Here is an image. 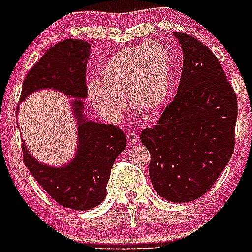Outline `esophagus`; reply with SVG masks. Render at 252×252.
<instances>
[{"label": "esophagus", "mask_w": 252, "mask_h": 252, "mask_svg": "<svg viewBox=\"0 0 252 252\" xmlns=\"http://www.w3.org/2000/svg\"><path fill=\"white\" fill-rule=\"evenodd\" d=\"M126 140H128L129 146H134V145L139 141V138L135 133H133V131H129V133L126 134Z\"/></svg>", "instance_id": "1"}]
</instances>
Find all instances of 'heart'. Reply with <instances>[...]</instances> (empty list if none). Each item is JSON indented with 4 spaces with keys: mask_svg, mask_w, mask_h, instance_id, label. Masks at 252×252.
<instances>
[{
    "mask_svg": "<svg viewBox=\"0 0 252 252\" xmlns=\"http://www.w3.org/2000/svg\"><path fill=\"white\" fill-rule=\"evenodd\" d=\"M86 85L90 105L106 121L122 118L126 96L129 106L147 119L156 118L168 101L172 89L171 56L158 44L119 51Z\"/></svg>",
    "mask_w": 252,
    "mask_h": 252,
    "instance_id": "obj_1",
    "label": "heart"
}]
</instances>
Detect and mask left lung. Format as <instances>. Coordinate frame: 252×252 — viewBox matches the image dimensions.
I'll list each match as a JSON object with an SVG mask.
<instances>
[{"mask_svg": "<svg viewBox=\"0 0 252 252\" xmlns=\"http://www.w3.org/2000/svg\"><path fill=\"white\" fill-rule=\"evenodd\" d=\"M173 35L183 51L178 93L140 140L151 154L155 191L167 201L189 202L211 189L232 157L238 102L212 51L184 32Z\"/></svg>", "mask_w": 252, "mask_h": 252, "instance_id": "1", "label": "left lung"}]
</instances>
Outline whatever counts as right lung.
I'll list each match as a JSON object with an SVG mask.
<instances>
[{
  "label": "right lung",
  "instance_id": "obj_1",
  "mask_svg": "<svg viewBox=\"0 0 252 252\" xmlns=\"http://www.w3.org/2000/svg\"><path fill=\"white\" fill-rule=\"evenodd\" d=\"M90 47L75 39L51 47L25 77L19 100L22 103L39 90H56L69 97L78 135L73 158L63 166H50L32 156L24 141L22 151L25 167L45 191L57 204L77 211L90 210L106 199L111 168L126 146V134L118 126L86 116L85 70Z\"/></svg>",
  "mask_w": 252,
  "mask_h": 252
}]
</instances>
